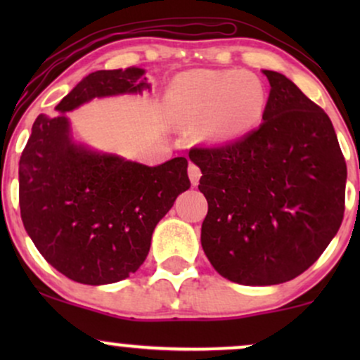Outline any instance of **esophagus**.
Returning a JSON list of instances; mask_svg holds the SVG:
<instances>
[{"instance_id": "obj_1", "label": "esophagus", "mask_w": 360, "mask_h": 360, "mask_svg": "<svg viewBox=\"0 0 360 360\" xmlns=\"http://www.w3.org/2000/svg\"><path fill=\"white\" fill-rule=\"evenodd\" d=\"M188 174H189V179H191V184L196 186L200 183V177H201V169L196 166V164H189L188 167Z\"/></svg>"}]
</instances>
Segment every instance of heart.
<instances>
[{
  "instance_id": "obj_1",
  "label": "heart",
  "mask_w": 360,
  "mask_h": 360,
  "mask_svg": "<svg viewBox=\"0 0 360 360\" xmlns=\"http://www.w3.org/2000/svg\"><path fill=\"white\" fill-rule=\"evenodd\" d=\"M266 88L257 76L238 71H189L176 77L167 105L184 122L200 123L201 137L233 140L259 125Z\"/></svg>"
}]
</instances>
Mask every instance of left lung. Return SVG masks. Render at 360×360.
<instances>
[{"label":"left lung","instance_id":"left-lung-1","mask_svg":"<svg viewBox=\"0 0 360 360\" xmlns=\"http://www.w3.org/2000/svg\"><path fill=\"white\" fill-rule=\"evenodd\" d=\"M264 122L245 137L193 147L208 201L201 245L214 271L245 286H271L308 269L344 220L347 166L328 115L283 74Z\"/></svg>","mask_w":360,"mask_h":360}]
</instances>
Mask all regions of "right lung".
I'll return each mask as SVG.
<instances>
[{
	"mask_svg": "<svg viewBox=\"0 0 360 360\" xmlns=\"http://www.w3.org/2000/svg\"><path fill=\"white\" fill-rule=\"evenodd\" d=\"M140 68L96 71L39 115L20 157V213L44 259L81 284H111L146 260L152 233L189 189L188 159L148 167L74 143L65 111L93 98L150 88Z\"/></svg>",
	"mask_w": 360,
	"mask_h": 360,
	"instance_id": "obj_1",
	"label": "right lung"
}]
</instances>
